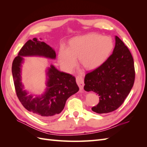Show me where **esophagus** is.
Listing matches in <instances>:
<instances>
[{"label": "esophagus", "mask_w": 147, "mask_h": 147, "mask_svg": "<svg viewBox=\"0 0 147 147\" xmlns=\"http://www.w3.org/2000/svg\"><path fill=\"white\" fill-rule=\"evenodd\" d=\"M76 83L78 85L80 90H82L83 89V86H84V80L82 76L78 75L76 77Z\"/></svg>", "instance_id": "1"}]
</instances>
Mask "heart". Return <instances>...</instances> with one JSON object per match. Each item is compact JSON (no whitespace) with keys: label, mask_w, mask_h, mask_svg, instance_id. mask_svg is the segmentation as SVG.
<instances>
[{"label":"heart","mask_w":147,"mask_h":147,"mask_svg":"<svg viewBox=\"0 0 147 147\" xmlns=\"http://www.w3.org/2000/svg\"><path fill=\"white\" fill-rule=\"evenodd\" d=\"M113 48V40L107 36L90 33L75 36L69 41L67 49H59V61L64 69L71 71L76 65V58H78L84 68L92 70L107 60Z\"/></svg>","instance_id":"heart-1"}]
</instances>
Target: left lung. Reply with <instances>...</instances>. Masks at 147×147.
<instances>
[{"label":"left lung","mask_w":147,"mask_h":147,"mask_svg":"<svg viewBox=\"0 0 147 147\" xmlns=\"http://www.w3.org/2000/svg\"><path fill=\"white\" fill-rule=\"evenodd\" d=\"M135 78L134 61L128 48L115 36V45L112 55L104 64L87 73L84 89L99 96L98 104L92 108L98 114L116 110L123 104Z\"/></svg>","instance_id":"1"}]
</instances>
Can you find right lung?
Listing matches in <instances>:
<instances>
[{
  "instance_id": "add662e5",
  "label": "right lung",
  "mask_w": 147,
  "mask_h": 147,
  "mask_svg": "<svg viewBox=\"0 0 147 147\" xmlns=\"http://www.w3.org/2000/svg\"><path fill=\"white\" fill-rule=\"evenodd\" d=\"M43 56L55 59V52L45 42L34 38L29 40L19 52L12 62V73L16 95L21 104L28 111L43 119H51L60 114L67 98L78 92L75 77L57 70L54 65L47 69L46 92L41 96L33 98L23 90L21 83V67L25 56Z\"/></svg>"
}]
</instances>
